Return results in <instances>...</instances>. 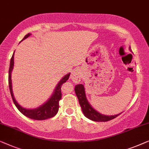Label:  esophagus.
Masks as SVG:
<instances>
[{
	"instance_id": "34e87169",
	"label": "esophagus",
	"mask_w": 149,
	"mask_h": 149,
	"mask_svg": "<svg viewBox=\"0 0 149 149\" xmlns=\"http://www.w3.org/2000/svg\"><path fill=\"white\" fill-rule=\"evenodd\" d=\"M71 79L75 83H79L81 78V71L80 69H75L71 74Z\"/></svg>"
}]
</instances>
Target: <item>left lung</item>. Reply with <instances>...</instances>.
<instances>
[{
  "label": "left lung",
  "mask_w": 149,
  "mask_h": 149,
  "mask_svg": "<svg viewBox=\"0 0 149 149\" xmlns=\"http://www.w3.org/2000/svg\"><path fill=\"white\" fill-rule=\"evenodd\" d=\"M129 50L132 51L131 47H129ZM75 93L79 103L82 110V112L85 117L88 119L95 121H107L116 118L121 113L115 115V116H105V115L100 113L94 109L89 102L88 101L85 93V88L83 84H77L75 86Z\"/></svg>",
  "instance_id": "1"
}]
</instances>
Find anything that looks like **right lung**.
I'll return each instance as SVG.
<instances>
[{
  "mask_svg": "<svg viewBox=\"0 0 149 149\" xmlns=\"http://www.w3.org/2000/svg\"><path fill=\"white\" fill-rule=\"evenodd\" d=\"M31 34L30 33L25 36L24 40L28 38ZM15 53V52H14ZM14 66V53L13 54L12 57L10 61V66L9 70V86L10 89V93H11L12 99L13 100V102L16 107L18 109V110L24 114L25 116H26L28 118L35 119V120H45V119L51 118L54 117L57 113L58 108H59V100L61 98V86L63 83L66 82L70 77V73H69L64 77H62V79L58 81V83L56 85V86L54 88L53 95H51L49 99L46 101L45 103H43L42 105L39 106L38 107L29 109L23 107L16 101L15 98L14 97L13 93V88H12V80H11V73L12 70L13 69Z\"/></svg>",
  "mask_w": 149,
  "mask_h": 149,
  "instance_id": "add662e5",
  "label": "right lung"
}]
</instances>
